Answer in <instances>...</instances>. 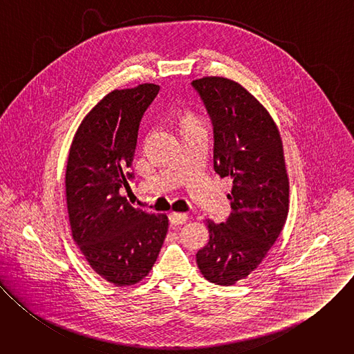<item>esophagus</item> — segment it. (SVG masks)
Segmentation results:
<instances>
[{"label":"esophagus","mask_w":354,"mask_h":354,"mask_svg":"<svg viewBox=\"0 0 354 354\" xmlns=\"http://www.w3.org/2000/svg\"><path fill=\"white\" fill-rule=\"evenodd\" d=\"M168 218H169V223L174 225H182L187 221V216L185 213H171Z\"/></svg>","instance_id":"34e87169"}]
</instances>
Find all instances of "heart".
<instances>
[{
	"instance_id": "obj_1",
	"label": "heart",
	"mask_w": 354,
	"mask_h": 354,
	"mask_svg": "<svg viewBox=\"0 0 354 354\" xmlns=\"http://www.w3.org/2000/svg\"><path fill=\"white\" fill-rule=\"evenodd\" d=\"M179 122H180V126H186V124H198V120L197 118L189 112V111H180L179 112Z\"/></svg>"
}]
</instances>
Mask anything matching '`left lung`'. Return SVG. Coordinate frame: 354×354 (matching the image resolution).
Instances as JSON below:
<instances>
[{
    "mask_svg": "<svg viewBox=\"0 0 354 354\" xmlns=\"http://www.w3.org/2000/svg\"><path fill=\"white\" fill-rule=\"evenodd\" d=\"M214 130V171L231 176V214L207 220L209 242L196 254L209 281L232 286L254 272L279 238L288 214V176L280 131L259 100L224 77L192 82Z\"/></svg>",
    "mask_w": 354,
    "mask_h": 354,
    "instance_id": "left-lung-1",
    "label": "left lung"
}]
</instances>
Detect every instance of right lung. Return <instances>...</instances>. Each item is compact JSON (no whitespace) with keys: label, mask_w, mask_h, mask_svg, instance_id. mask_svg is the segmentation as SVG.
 Wrapping results in <instances>:
<instances>
[{"label":"right lung","mask_w":354,"mask_h":354,"mask_svg":"<svg viewBox=\"0 0 354 354\" xmlns=\"http://www.w3.org/2000/svg\"><path fill=\"white\" fill-rule=\"evenodd\" d=\"M160 85L115 89L84 118L73 138L66 198L74 242L89 266L118 287L153 269L168 231L167 214L133 207L119 194L136 153L138 127Z\"/></svg>","instance_id":"1"}]
</instances>
